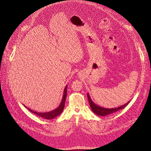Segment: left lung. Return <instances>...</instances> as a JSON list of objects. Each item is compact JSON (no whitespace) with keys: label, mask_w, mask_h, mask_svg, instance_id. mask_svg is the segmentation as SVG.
Segmentation results:
<instances>
[{"label":"left lung","mask_w":151,"mask_h":151,"mask_svg":"<svg viewBox=\"0 0 151 151\" xmlns=\"http://www.w3.org/2000/svg\"><path fill=\"white\" fill-rule=\"evenodd\" d=\"M87 98L88 99V102L90 104V106L91 107L92 111L96 114L97 115H99V116H106L108 115H110L111 114L115 113L117 111H119V110L123 109V108H124L126 106H127V104L130 103V100L129 101H128L126 104H124V105H122L121 106H119L118 107H116V108H112V109H107V108H104V107H100L98 105H96L95 103H93V101H92V100L90 98L89 94L87 93Z\"/></svg>","instance_id":"8db88e82"}]
</instances>
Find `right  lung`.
<instances>
[{
    "mask_svg": "<svg viewBox=\"0 0 151 151\" xmlns=\"http://www.w3.org/2000/svg\"><path fill=\"white\" fill-rule=\"evenodd\" d=\"M67 86H66L64 88V94H63V99H62L61 104H60V105L59 106V107L58 108L52 110V111H50L49 112H37L34 111V110L27 107L26 106H25V107H27L30 112L36 114V115L39 116L40 117H42V118H43L44 119H52L56 117L57 116L59 115L63 111V110L64 109V106H65V98L67 96Z\"/></svg>",
    "mask_w": 151,
    "mask_h": 151,
    "instance_id": "right-lung-1",
    "label": "right lung"
}]
</instances>
